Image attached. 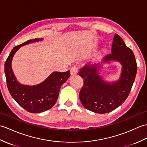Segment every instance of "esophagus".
Listing matches in <instances>:
<instances>
[{
  "label": "esophagus",
  "instance_id": "34e87169",
  "mask_svg": "<svg viewBox=\"0 0 147 147\" xmlns=\"http://www.w3.org/2000/svg\"><path fill=\"white\" fill-rule=\"evenodd\" d=\"M78 73V67L77 66H74L71 67L70 70V74L71 76H74Z\"/></svg>",
  "mask_w": 147,
  "mask_h": 147
}]
</instances>
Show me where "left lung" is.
<instances>
[{"mask_svg":"<svg viewBox=\"0 0 147 147\" xmlns=\"http://www.w3.org/2000/svg\"><path fill=\"white\" fill-rule=\"evenodd\" d=\"M114 60L120 62L123 68L119 79L113 83L105 82L100 77L98 70L101 64L86 65L80 69L79 75L84 79L80 100L90 111L109 113L121 105L129 96L135 79L137 65L133 52L117 34L114 36L111 53L105 57L103 61L108 63Z\"/></svg>","mask_w":147,"mask_h":147,"instance_id":"8db88e82","label":"left lung"}]
</instances>
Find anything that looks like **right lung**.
<instances>
[{
	"label": "right lung",
	"mask_w": 147,
	"mask_h": 147,
	"mask_svg": "<svg viewBox=\"0 0 147 147\" xmlns=\"http://www.w3.org/2000/svg\"><path fill=\"white\" fill-rule=\"evenodd\" d=\"M36 38L15 47L5 61L4 71L9 91L19 106L31 113H39L50 109L56 103L62 84L69 78L68 70L65 72L55 71L43 82L36 86H26L16 80L12 69L11 63L16 52L24 45L41 41Z\"/></svg>",
	"instance_id": "right-lung-1"
}]
</instances>
